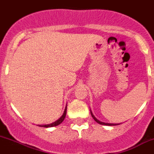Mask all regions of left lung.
<instances>
[{"instance_id":"left-lung-1","label":"left lung","mask_w":154,"mask_h":154,"mask_svg":"<svg viewBox=\"0 0 154 154\" xmlns=\"http://www.w3.org/2000/svg\"><path fill=\"white\" fill-rule=\"evenodd\" d=\"M90 111H91V116L93 117V119H94L95 121H96V122H97V123L100 124V125H110V126H112V125H119V124H115V123H106V122H100V121H99V120H98L97 119L96 117H95L94 116V114L92 113V112H91V109H90Z\"/></svg>"}]
</instances>
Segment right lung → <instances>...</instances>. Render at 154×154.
I'll return each mask as SVG.
<instances>
[{
    "label": "right lung",
    "instance_id": "1",
    "mask_svg": "<svg viewBox=\"0 0 154 154\" xmlns=\"http://www.w3.org/2000/svg\"><path fill=\"white\" fill-rule=\"evenodd\" d=\"M66 109H67V104L65 107V110H64L63 114L62 116H61L59 119H57V121H55L54 122H53V123L48 124V125H38V126L45 127V128H49V127H54V126H57V125H60V123H62L64 119H65L66 115Z\"/></svg>",
    "mask_w": 154,
    "mask_h": 154
}]
</instances>
